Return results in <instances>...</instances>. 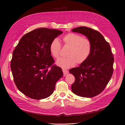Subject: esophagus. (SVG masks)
Here are the masks:
<instances>
[{"label":"esophagus","instance_id":"34e87169","mask_svg":"<svg viewBox=\"0 0 125 125\" xmlns=\"http://www.w3.org/2000/svg\"><path fill=\"white\" fill-rule=\"evenodd\" d=\"M63 73H64V76H65L69 73L68 70H66V69H63Z\"/></svg>","mask_w":125,"mask_h":125}]
</instances>
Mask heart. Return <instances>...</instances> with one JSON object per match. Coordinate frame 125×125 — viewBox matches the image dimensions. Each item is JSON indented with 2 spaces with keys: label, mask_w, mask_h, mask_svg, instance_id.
<instances>
[{
  "label": "heart",
  "mask_w": 125,
  "mask_h": 125,
  "mask_svg": "<svg viewBox=\"0 0 125 125\" xmlns=\"http://www.w3.org/2000/svg\"><path fill=\"white\" fill-rule=\"evenodd\" d=\"M65 46L69 47L66 58H60L57 61L58 66L68 68L75 63L82 64L89 57L92 50L91 41L87 38L82 37L79 34L70 32L63 37ZM61 48V43L58 38L54 39L50 44V51L54 57H59Z\"/></svg>",
  "instance_id": "obj_1"
}]
</instances>
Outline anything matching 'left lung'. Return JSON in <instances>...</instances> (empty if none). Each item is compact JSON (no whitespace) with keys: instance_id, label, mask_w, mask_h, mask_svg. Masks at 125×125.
I'll return each mask as SVG.
<instances>
[{"instance_id":"8db88e82","label":"left lung","mask_w":125,"mask_h":125,"mask_svg":"<svg viewBox=\"0 0 125 125\" xmlns=\"http://www.w3.org/2000/svg\"><path fill=\"white\" fill-rule=\"evenodd\" d=\"M72 31L87 37L91 42L92 50L84 62L69 70L75 78L72 90L77 95L93 97L104 90L112 77L113 54L109 43L98 31L85 26L78 27Z\"/></svg>"}]
</instances>
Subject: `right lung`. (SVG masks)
Returning <instances> with one entry per match:
<instances>
[{
	"instance_id": "1",
	"label": "right lung",
	"mask_w": 125,
	"mask_h": 125,
	"mask_svg": "<svg viewBox=\"0 0 125 125\" xmlns=\"http://www.w3.org/2000/svg\"><path fill=\"white\" fill-rule=\"evenodd\" d=\"M63 32L48 28L35 29L25 34L13 52L10 61L14 81L18 90L30 98L50 96L63 75L61 68L53 64L50 46Z\"/></svg>"
}]
</instances>
